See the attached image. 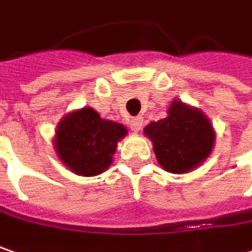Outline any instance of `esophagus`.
Segmentation results:
<instances>
[{
    "label": "esophagus",
    "mask_w": 252,
    "mask_h": 252,
    "mask_svg": "<svg viewBox=\"0 0 252 252\" xmlns=\"http://www.w3.org/2000/svg\"><path fill=\"white\" fill-rule=\"evenodd\" d=\"M142 123H144L142 117H135V118H132V120L129 121V126H131L132 131L138 132L141 128H142Z\"/></svg>",
    "instance_id": "obj_1"
}]
</instances>
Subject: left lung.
Returning <instances> with one entry per match:
<instances>
[{
  "instance_id": "left-lung-1",
  "label": "left lung",
  "mask_w": 252,
  "mask_h": 252,
  "mask_svg": "<svg viewBox=\"0 0 252 252\" xmlns=\"http://www.w3.org/2000/svg\"><path fill=\"white\" fill-rule=\"evenodd\" d=\"M164 170L183 174L198 167L210 156L214 131L208 118L195 108L174 101L168 117L150 123L144 129Z\"/></svg>"
}]
</instances>
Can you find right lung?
I'll use <instances>...</instances> for the list:
<instances>
[{
  "label": "right lung",
  "mask_w": 252,
  "mask_h": 252,
  "mask_svg": "<svg viewBox=\"0 0 252 252\" xmlns=\"http://www.w3.org/2000/svg\"><path fill=\"white\" fill-rule=\"evenodd\" d=\"M126 134L124 126L102 120L93 108H82L60 123L54 144L69 170L93 177L111 165L117 142Z\"/></svg>",
  "instance_id": "1"
}]
</instances>
